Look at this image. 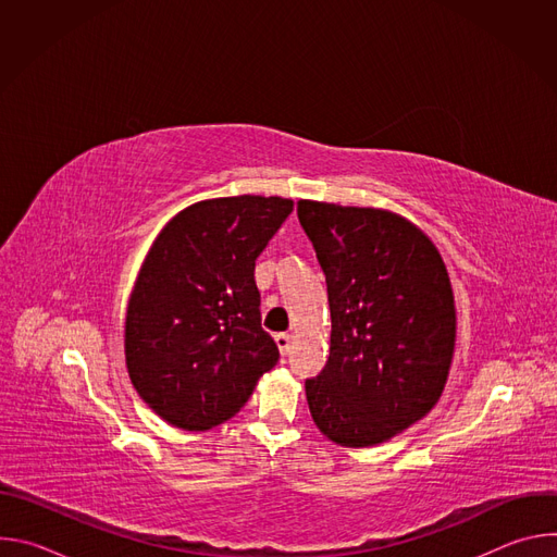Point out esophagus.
Here are the masks:
<instances>
[{
    "label": "esophagus",
    "mask_w": 557,
    "mask_h": 557,
    "mask_svg": "<svg viewBox=\"0 0 557 557\" xmlns=\"http://www.w3.org/2000/svg\"><path fill=\"white\" fill-rule=\"evenodd\" d=\"M275 344H277L280 352L286 355V352L290 350V335H288V333H277V335H275Z\"/></svg>",
    "instance_id": "1"
}]
</instances>
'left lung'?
Wrapping results in <instances>:
<instances>
[{"label": "left lung", "mask_w": 557, "mask_h": 557, "mask_svg": "<svg viewBox=\"0 0 557 557\" xmlns=\"http://www.w3.org/2000/svg\"><path fill=\"white\" fill-rule=\"evenodd\" d=\"M331 304V355L306 379L314 425L346 447L383 443L423 419L443 392L456 342L447 269L406 218L299 200Z\"/></svg>", "instance_id": "8db88e82"}]
</instances>
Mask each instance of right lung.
<instances>
[{
    "mask_svg": "<svg viewBox=\"0 0 557 557\" xmlns=\"http://www.w3.org/2000/svg\"><path fill=\"white\" fill-rule=\"evenodd\" d=\"M290 211L277 196L215 198L156 237L129 299L125 359L140 399L168 423L202 432L228 421L277 363L256 260Z\"/></svg>",
    "mask_w": 557,
    "mask_h": 557,
    "instance_id": "add662e5",
    "label": "right lung"
}]
</instances>
